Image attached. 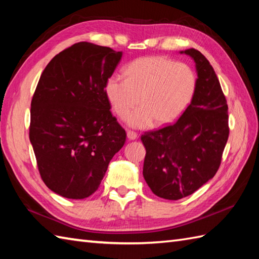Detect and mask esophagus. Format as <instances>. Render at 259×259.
<instances>
[{"instance_id": "obj_1", "label": "esophagus", "mask_w": 259, "mask_h": 259, "mask_svg": "<svg viewBox=\"0 0 259 259\" xmlns=\"http://www.w3.org/2000/svg\"><path fill=\"white\" fill-rule=\"evenodd\" d=\"M126 138L129 140H136L137 139V134L134 131H126Z\"/></svg>"}]
</instances>
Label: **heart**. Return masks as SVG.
<instances>
[{
  "label": "heart",
  "instance_id": "heart-1",
  "mask_svg": "<svg viewBox=\"0 0 259 259\" xmlns=\"http://www.w3.org/2000/svg\"><path fill=\"white\" fill-rule=\"evenodd\" d=\"M126 79L113 74L104 93L113 111L131 128L171 123L183 113L196 90L197 78L189 65L164 57H144L125 68Z\"/></svg>",
  "mask_w": 259,
  "mask_h": 259
}]
</instances>
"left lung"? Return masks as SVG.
<instances>
[{
  "label": "left lung",
  "instance_id": "left-lung-1",
  "mask_svg": "<svg viewBox=\"0 0 259 259\" xmlns=\"http://www.w3.org/2000/svg\"><path fill=\"white\" fill-rule=\"evenodd\" d=\"M195 62L194 97L174 124L141 136L144 178L153 194L178 200L194 194L221 166L228 140V106L208 60L195 49L180 51Z\"/></svg>",
  "mask_w": 259,
  "mask_h": 259
}]
</instances>
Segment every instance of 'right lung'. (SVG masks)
<instances>
[{"mask_svg":"<svg viewBox=\"0 0 259 259\" xmlns=\"http://www.w3.org/2000/svg\"><path fill=\"white\" fill-rule=\"evenodd\" d=\"M121 58L122 51L79 42L57 54L38 80L30 141L42 180L68 199L92 195L125 142L104 93Z\"/></svg>","mask_w":259,"mask_h":259,"instance_id":"1","label":"right lung"}]
</instances>
